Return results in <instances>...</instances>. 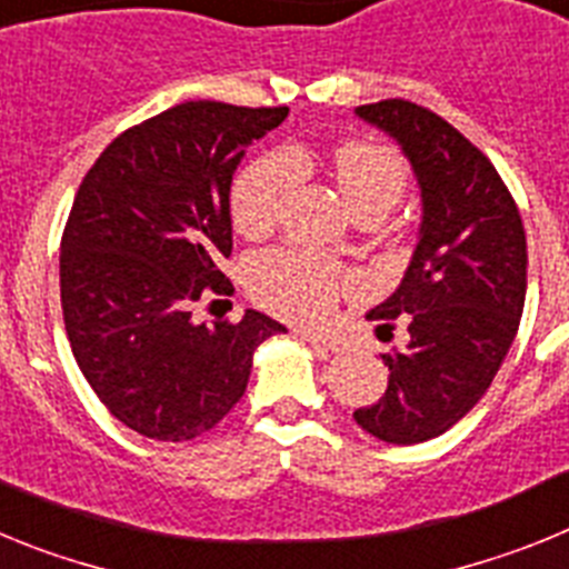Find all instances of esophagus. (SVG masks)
I'll list each match as a JSON object with an SVG mask.
<instances>
[{
	"instance_id": "esophagus-1",
	"label": "esophagus",
	"mask_w": 569,
	"mask_h": 569,
	"mask_svg": "<svg viewBox=\"0 0 569 569\" xmlns=\"http://www.w3.org/2000/svg\"><path fill=\"white\" fill-rule=\"evenodd\" d=\"M296 333H299L301 339L308 341V345H313V347H319V350H325V353H339V345H336V341H330V339H325V336H321V333H310V330H296Z\"/></svg>"
}]
</instances>
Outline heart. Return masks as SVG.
<instances>
[{
  "label": "heart",
  "instance_id": "b5f03b06",
  "mask_svg": "<svg viewBox=\"0 0 569 569\" xmlns=\"http://www.w3.org/2000/svg\"><path fill=\"white\" fill-rule=\"evenodd\" d=\"M330 170L353 213L387 216L407 190V164L396 150L367 139H345L330 150ZM301 182V162L288 150H270L241 170L233 184V222L241 233L273 228ZM347 276L310 250L279 248L261 253L250 284L268 308L296 321H319L333 310Z\"/></svg>",
  "mask_w": 569,
  "mask_h": 569
}]
</instances>
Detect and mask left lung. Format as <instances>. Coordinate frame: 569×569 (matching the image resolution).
<instances>
[{
    "instance_id": "8db88e82",
    "label": "left lung",
    "mask_w": 569,
    "mask_h": 569,
    "mask_svg": "<svg viewBox=\"0 0 569 569\" xmlns=\"http://www.w3.org/2000/svg\"><path fill=\"white\" fill-rule=\"evenodd\" d=\"M356 116L393 136L421 190L410 268L367 319L407 345L381 353L387 390L356 425L387 445H419L470 413L499 373L527 293L525 224L499 170L433 110L405 99L361 104Z\"/></svg>"
}]
</instances>
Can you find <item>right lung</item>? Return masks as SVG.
I'll list each match as a JSON object with an SVG mask.
<instances>
[{"label":"right lung","mask_w":569,"mask_h":569,"mask_svg":"<svg viewBox=\"0 0 569 569\" xmlns=\"http://www.w3.org/2000/svg\"><path fill=\"white\" fill-rule=\"evenodd\" d=\"M288 108L184 102L133 124L79 184L59 253L64 330L93 393L156 441L208 433L244 396L270 316L196 325L204 293H233L230 182L244 148Z\"/></svg>","instance_id":"add662e5"}]
</instances>
